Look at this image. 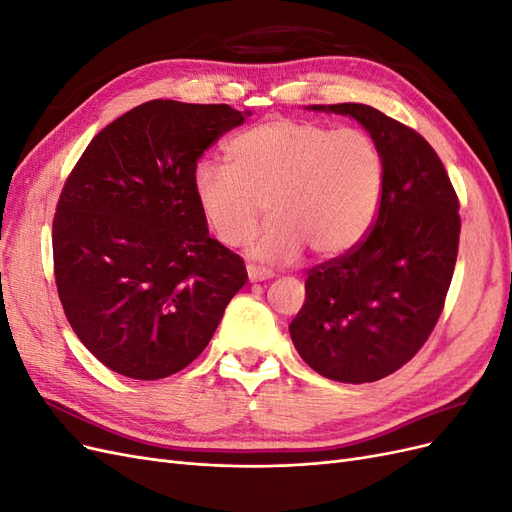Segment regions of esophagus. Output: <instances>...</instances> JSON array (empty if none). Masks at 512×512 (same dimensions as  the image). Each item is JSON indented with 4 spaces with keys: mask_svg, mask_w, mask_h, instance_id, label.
<instances>
[{
    "mask_svg": "<svg viewBox=\"0 0 512 512\" xmlns=\"http://www.w3.org/2000/svg\"><path fill=\"white\" fill-rule=\"evenodd\" d=\"M247 277H250V282H265V280H271L273 273L267 271V269L250 265V267H247Z\"/></svg>",
    "mask_w": 512,
    "mask_h": 512,
    "instance_id": "obj_1",
    "label": "esophagus"
}]
</instances>
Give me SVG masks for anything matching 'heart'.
I'll return each mask as SVG.
<instances>
[{"label": "heart", "mask_w": 512, "mask_h": 512, "mask_svg": "<svg viewBox=\"0 0 512 512\" xmlns=\"http://www.w3.org/2000/svg\"><path fill=\"white\" fill-rule=\"evenodd\" d=\"M384 188V158L363 130H335L309 119H271L226 145V164L200 162L192 194L220 243L237 247L271 220L247 254L284 265L305 245L320 258L344 254L374 222Z\"/></svg>", "instance_id": "heart-1"}]
</instances>
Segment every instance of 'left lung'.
Here are the masks:
<instances>
[{"mask_svg": "<svg viewBox=\"0 0 512 512\" xmlns=\"http://www.w3.org/2000/svg\"><path fill=\"white\" fill-rule=\"evenodd\" d=\"M348 115L384 158L374 228L342 258L314 267L292 344L320 376L363 384L393 374L427 342L442 314L459 245V203L421 134L367 104H312Z\"/></svg>", "mask_w": 512, "mask_h": 512, "instance_id": "8db88e82", "label": "left lung"}]
</instances>
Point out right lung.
Listing matches in <instances>:
<instances>
[{
	"instance_id": "obj_1",
	"label": "right lung",
	"mask_w": 512,
	"mask_h": 512,
	"mask_svg": "<svg viewBox=\"0 0 512 512\" xmlns=\"http://www.w3.org/2000/svg\"><path fill=\"white\" fill-rule=\"evenodd\" d=\"M252 111L151 100L89 143L53 220L59 301L83 346L134 380H160L207 348L247 282L209 237L192 194L205 149Z\"/></svg>"
}]
</instances>
